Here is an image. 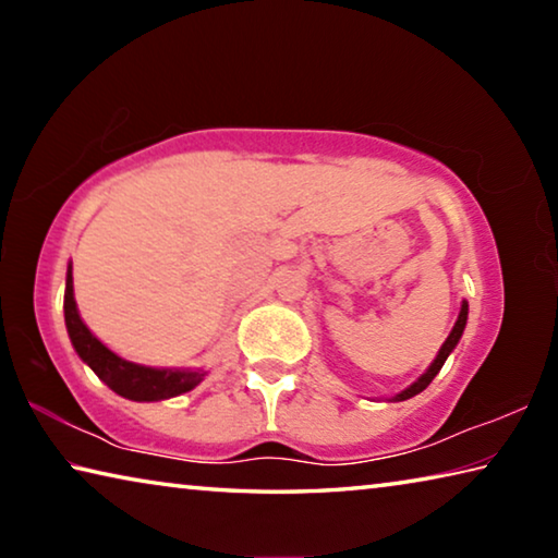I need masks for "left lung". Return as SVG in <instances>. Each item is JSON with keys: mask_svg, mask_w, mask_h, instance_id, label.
<instances>
[{"mask_svg": "<svg viewBox=\"0 0 558 558\" xmlns=\"http://www.w3.org/2000/svg\"><path fill=\"white\" fill-rule=\"evenodd\" d=\"M465 325H468V302L462 300V307H460V315H458V323H456V327H452V332L448 335V339L446 342H442V347H440V352H438V356L433 359V364L428 366V372L421 376L418 381H413L409 389H403L401 393H396L393 396V401H405V399H411V396H415V393H421L423 389H426V386L436 379V374L442 369V364H446V359H448V354L452 352V349H456V344L460 342V337H462V329H465Z\"/></svg>", "mask_w": 558, "mask_h": 558, "instance_id": "1", "label": "left lung"}]
</instances>
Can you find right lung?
Returning <instances> with one entry per match:
<instances>
[{
	"instance_id": "obj_1",
	"label": "right lung",
	"mask_w": 558,
	"mask_h": 558,
	"mask_svg": "<svg viewBox=\"0 0 558 558\" xmlns=\"http://www.w3.org/2000/svg\"><path fill=\"white\" fill-rule=\"evenodd\" d=\"M63 315L65 329H69L71 344L78 356L86 362L100 381H106L112 391L125 396L130 401H162L172 396L192 391L199 386L204 374L202 369H155V366L132 364L128 359L100 342V339L83 325L73 298V268L65 272V295H63Z\"/></svg>"
}]
</instances>
